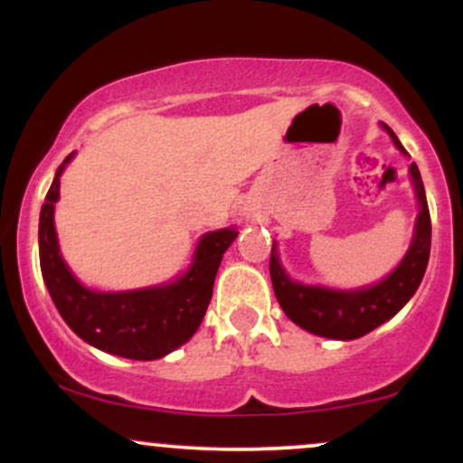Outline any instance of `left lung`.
I'll use <instances>...</instances> for the list:
<instances>
[{
	"instance_id": "left-lung-1",
	"label": "left lung",
	"mask_w": 463,
	"mask_h": 463,
	"mask_svg": "<svg viewBox=\"0 0 463 463\" xmlns=\"http://www.w3.org/2000/svg\"><path fill=\"white\" fill-rule=\"evenodd\" d=\"M383 128L390 132L398 150L407 154L394 130L387 128L385 124ZM409 174H411L420 204L416 232H413V241L405 259L381 283L354 291H337L326 289V287L296 283L280 268L276 241L272 243L269 276H272L276 300L291 322H296L300 328L313 335H320V337L357 339L374 331L390 317H394L416 294L424 269H427L429 252H431V215H429L427 195H424V184L416 163L409 165Z\"/></svg>"
}]
</instances>
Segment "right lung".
<instances>
[{
  "label": "right lung",
  "mask_w": 463,
  "mask_h": 463,
  "mask_svg": "<svg viewBox=\"0 0 463 463\" xmlns=\"http://www.w3.org/2000/svg\"><path fill=\"white\" fill-rule=\"evenodd\" d=\"M73 154L56 169L54 183L41 206V272L58 313L80 339L117 357L152 361L189 342L198 331L222 257L235 241V228L206 232L195 248L194 263L174 283L135 291H93L62 261L54 228V204L61 198V174Z\"/></svg>",
  "instance_id": "1"
}]
</instances>
